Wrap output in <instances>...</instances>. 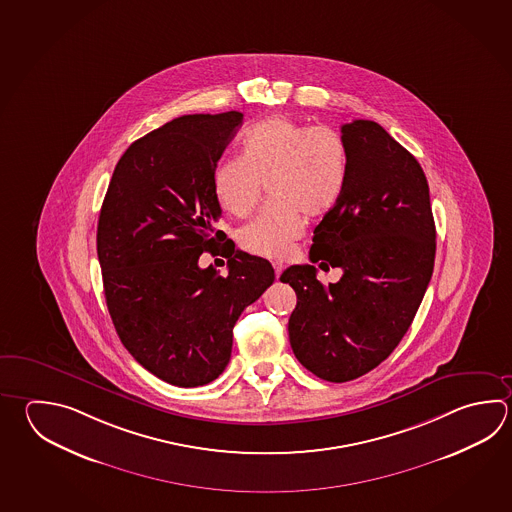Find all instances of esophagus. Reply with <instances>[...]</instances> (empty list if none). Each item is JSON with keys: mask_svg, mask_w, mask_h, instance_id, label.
I'll return each instance as SVG.
<instances>
[{"mask_svg": "<svg viewBox=\"0 0 512 512\" xmlns=\"http://www.w3.org/2000/svg\"><path fill=\"white\" fill-rule=\"evenodd\" d=\"M273 270H275V277L279 279L280 273L284 271V264L282 262H273Z\"/></svg>", "mask_w": 512, "mask_h": 512, "instance_id": "obj_1", "label": "esophagus"}]
</instances>
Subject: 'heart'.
<instances>
[{"label":"heart","mask_w":512,"mask_h":512,"mask_svg":"<svg viewBox=\"0 0 512 512\" xmlns=\"http://www.w3.org/2000/svg\"><path fill=\"white\" fill-rule=\"evenodd\" d=\"M349 172L348 146L331 126H309L273 116L242 137L241 157L219 164L213 190L222 210L246 217L268 184L271 201L239 232L242 250L280 259L311 219L331 212L342 197Z\"/></svg>","instance_id":"1"}]
</instances>
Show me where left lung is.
<instances>
[{
  "label": "left lung",
  "instance_id": "obj_1",
  "mask_svg": "<svg viewBox=\"0 0 512 512\" xmlns=\"http://www.w3.org/2000/svg\"><path fill=\"white\" fill-rule=\"evenodd\" d=\"M346 188L315 228L309 261L344 271L322 286L311 264L280 275L297 293L288 322L300 364L328 382L384 362L415 319L431 280L436 230L424 170L375 121L342 125Z\"/></svg>",
  "mask_w": 512,
  "mask_h": 512
}]
</instances>
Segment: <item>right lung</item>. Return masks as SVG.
<instances>
[{
	"instance_id": "add662e5",
	"label": "right lung",
	"mask_w": 512,
	"mask_h": 512,
	"mask_svg": "<svg viewBox=\"0 0 512 512\" xmlns=\"http://www.w3.org/2000/svg\"><path fill=\"white\" fill-rule=\"evenodd\" d=\"M241 112L177 117L128 146L97 222L108 311L130 355L164 382L210 384L232 357L233 326L275 280L270 262L217 230V161ZM223 242L221 245L220 242ZM204 250L229 275L204 271Z\"/></svg>"
}]
</instances>
